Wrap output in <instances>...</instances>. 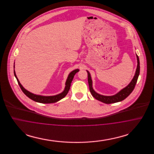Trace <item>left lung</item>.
<instances>
[{"instance_id": "8db88e82", "label": "left lung", "mask_w": 154, "mask_h": 154, "mask_svg": "<svg viewBox=\"0 0 154 154\" xmlns=\"http://www.w3.org/2000/svg\"><path fill=\"white\" fill-rule=\"evenodd\" d=\"M136 57H137V66L135 74H134L133 79L131 81V82L126 87L121 89L120 91H119L118 92L117 94H116L114 95H100L95 92L92 87V80L91 79V74L88 70H87V72L88 73V81L89 87V91H90L92 95L93 96V97H94L96 99L98 100L99 101H100V102L106 103V104H111V103L121 102V101L124 100L125 99H126L132 93L133 90L135 87V85L136 84L139 75V58L137 54H136Z\"/></svg>"}]
</instances>
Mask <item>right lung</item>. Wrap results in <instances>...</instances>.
Instances as JSON below:
<instances>
[{
    "label": "right lung",
    "mask_w": 154,
    "mask_h": 154,
    "mask_svg": "<svg viewBox=\"0 0 154 154\" xmlns=\"http://www.w3.org/2000/svg\"><path fill=\"white\" fill-rule=\"evenodd\" d=\"M15 65H14V74L15 77L17 80V82L20 87V88L21 89L22 92L25 94V95L27 96L30 99L38 103H53L57 102H58L59 100H61L62 99H63V97H65L66 96V95L67 94L70 88V85H71V83L73 79L74 76L78 72H79V69H75L73 71H72V72H70L68 77L66 81V83H65V87L63 90V91L62 92H61L60 94L56 95L54 96H42L38 95H36L34 94H32L31 92H30L29 91H27L26 89L23 87L22 85L21 84L20 81L18 80L15 72Z\"/></svg>",
    "instance_id": "1"
}]
</instances>
